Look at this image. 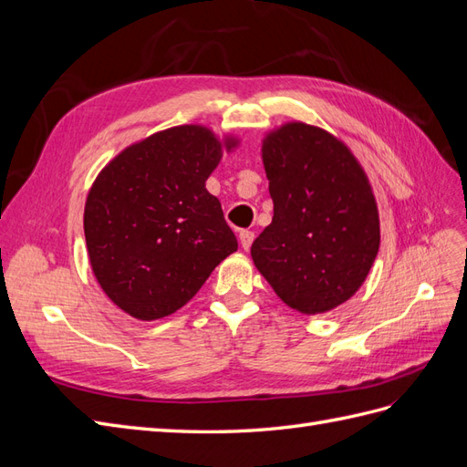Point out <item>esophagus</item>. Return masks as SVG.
<instances>
[{
  "mask_svg": "<svg viewBox=\"0 0 467 467\" xmlns=\"http://www.w3.org/2000/svg\"><path fill=\"white\" fill-rule=\"evenodd\" d=\"M253 239H255V234H253V232H249V230L239 232V244H242V247H244L245 251L251 247Z\"/></svg>",
  "mask_w": 467,
  "mask_h": 467,
  "instance_id": "1",
  "label": "esophagus"
}]
</instances>
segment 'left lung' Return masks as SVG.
<instances>
[{
  "instance_id": "left-lung-1",
  "label": "left lung",
  "mask_w": 467,
  "mask_h": 467,
  "mask_svg": "<svg viewBox=\"0 0 467 467\" xmlns=\"http://www.w3.org/2000/svg\"><path fill=\"white\" fill-rule=\"evenodd\" d=\"M261 151L275 214L251 245L253 263L296 312H329L355 296L378 255L370 181L341 140L312 124H282Z\"/></svg>"
}]
</instances>
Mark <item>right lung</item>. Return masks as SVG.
<instances>
[{"label":"right lung","instance_id":"right-lung-1","mask_svg":"<svg viewBox=\"0 0 467 467\" xmlns=\"http://www.w3.org/2000/svg\"><path fill=\"white\" fill-rule=\"evenodd\" d=\"M237 140L182 124L122 150L89 189L83 230L99 286L129 316L175 314L237 251L206 179Z\"/></svg>","mask_w":467,"mask_h":467}]
</instances>
